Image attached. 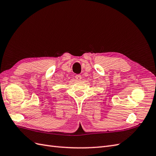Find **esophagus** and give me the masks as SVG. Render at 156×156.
Here are the masks:
<instances>
[{"label": "esophagus", "mask_w": 156, "mask_h": 156, "mask_svg": "<svg viewBox=\"0 0 156 156\" xmlns=\"http://www.w3.org/2000/svg\"><path fill=\"white\" fill-rule=\"evenodd\" d=\"M75 78H76V79L77 80H78V81H80L81 80H82V76H81V75H80V74H78V75L76 76Z\"/></svg>", "instance_id": "esophagus-1"}]
</instances>
